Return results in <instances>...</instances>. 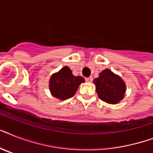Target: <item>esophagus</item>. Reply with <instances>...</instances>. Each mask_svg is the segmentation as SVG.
<instances>
[{"label":"esophagus","instance_id":"obj_1","mask_svg":"<svg viewBox=\"0 0 153 153\" xmlns=\"http://www.w3.org/2000/svg\"><path fill=\"white\" fill-rule=\"evenodd\" d=\"M86 81L87 82H91L93 81V78L92 77H88V78H86Z\"/></svg>","mask_w":153,"mask_h":153}]
</instances>
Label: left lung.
Listing matches in <instances>:
<instances>
[{
	"mask_svg": "<svg viewBox=\"0 0 153 153\" xmlns=\"http://www.w3.org/2000/svg\"><path fill=\"white\" fill-rule=\"evenodd\" d=\"M96 92L101 100L109 104H117L124 98L126 85L121 77L109 69L99 73V77L94 79Z\"/></svg>",
	"mask_w": 153,
	"mask_h": 153,
	"instance_id": "obj_1",
	"label": "left lung"
}]
</instances>
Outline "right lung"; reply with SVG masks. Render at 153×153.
<instances>
[{
  "instance_id": "1",
  "label": "right lung",
  "mask_w": 153,
  "mask_h": 153,
  "mask_svg": "<svg viewBox=\"0 0 153 153\" xmlns=\"http://www.w3.org/2000/svg\"><path fill=\"white\" fill-rule=\"evenodd\" d=\"M84 82L85 79L82 77L73 75L71 70L66 66L51 75L49 89L55 98L66 100L75 94L79 85Z\"/></svg>"
}]
</instances>
